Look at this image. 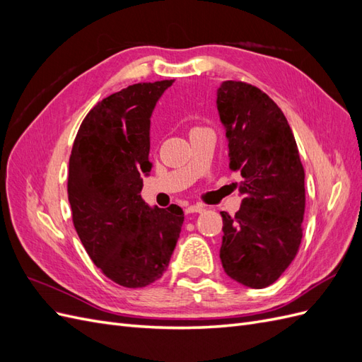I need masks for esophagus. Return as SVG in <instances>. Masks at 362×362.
Segmentation results:
<instances>
[{
  "label": "esophagus",
  "mask_w": 362,
  "mask_h": 362,
  "mask_svg": "<svg viewBox=\"0 0 362 362\" xmlns=\"http://www.w3.org/2000/svg\"><path fill=\"white\" fill-rule=\"evenodd\" d=\"M204 211V205H189L185 208V213L192 214V213H202Z\"/></svg>",
  "instance_id": "obj_1"
}]
</instances>
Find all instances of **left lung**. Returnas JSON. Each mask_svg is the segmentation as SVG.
<instances>
[{"label": "left lung", "instance_id": "8db88e82", "mask_svg": "<svg viewBox=\"0 0 362 362\" xmlns=\"http://www.w3.org/2000/svg\"><path fill=\"white\" fill-rule=\"evenodd\" d=\"M217 110L226 129L229 168L243 196L235 216L222 211L221 259L226 275L264 288L291 264L302 240L305 172L293 131L275 101L258 87L223 81Z\"/></svg>", "mask_w": 362, "mask_h": 362}]
</instances>
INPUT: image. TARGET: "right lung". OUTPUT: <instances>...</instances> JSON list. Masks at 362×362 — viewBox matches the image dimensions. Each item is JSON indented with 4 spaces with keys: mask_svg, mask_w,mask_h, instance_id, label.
Returning a JSON list of instances; mask_svg holds the SVG:
<instances>
[{
    "mask_svg": "<svg viewBox=\"0 0 362 362\" xmlns=\"http://www.w3.org/2000/svg\"><path fill=\"white\" fill-rule=\"evenodd\" d=\"M172 83H139L104 98L81 122L69 158L75 231L95 266L127 288L163 276L184 222L178 205L151 208L140 194L152 168L151 115Z\"/></svg>",
    "mask_w": 362,
    "mask_h": 362,
    "instance_id": "1",
    "label": "right lung"
}]
</instances>
